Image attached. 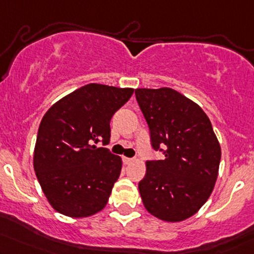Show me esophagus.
I'll list each match as a JSON object with an SVG mask.
<instances>
[{"mask_svg": "<svg viewBox=\"0 0 254 254\" xmlns=\"http://www.w3.org/2000/svg\"><path fill=\"white\" fill-rule=\"evenodd\" d=\"M132 160H133L132 158H127V157H124V158H123V163H124L125 165H127V164H130V163H131Z\"/></svg>", "mask_w": 254, "mask_h": 254, "instance_id": "1", "label": "esophagus"}]
</instances>
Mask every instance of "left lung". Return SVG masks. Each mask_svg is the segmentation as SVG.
<instances>
[{"instance_id":"obj_1","label":"left lung","mask_w":254,"mask_h":254,"mask_svg":"<svg viewBox=\"0 0 254 254\" xmlns=\"http://www.w3.org/2000/svg\"><path fill=\"white\" fill-rule=\"evenodd\" d=\"M136 100L149 127L150 144L165 155L148 160L138 183L149 213L181 222L207 201L218 176L221 146L200 106L170 88L136 89Z\"/></svg>"}]
</instances>
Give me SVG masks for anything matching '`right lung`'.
<instances>
[{"instance_id": "1", "label": "right lung", "mask_w": 254, "mask_h": 254, "mask_svg": "<svg viewBox=\"0 0 254 254\" xmlns=\"http://www.w3.org/2000/svg\"><path fill=\"white\" fill-rule=\"evenodd\" d=\"M133 89L86 84L47 111L38 127L33 168L50 205L68 217H88L108 201L122 159L110 143L113 114Z\"/></svg>"}]
</instances>
